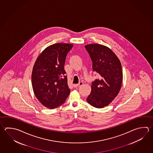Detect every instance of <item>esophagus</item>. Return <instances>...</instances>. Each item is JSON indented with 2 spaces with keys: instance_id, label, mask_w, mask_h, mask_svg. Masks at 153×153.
<instances>
[{
  "instance_id": "esophagus-1",
  "label": "esophagus",
  "mask_w": 153,
  "mask_h": 153,
  "mask_svg": "<svg viewBox=\"0 0 153 153\" xmlns=\"http://www.w3.org/2000/svg\"><path fill=\"white\" fill-rule=\"evenodd\" d=\"M83 84V82H81L79 83V84H74L73 86H74V88H77V87H80L81 85H82Z\"/></svg>"
}]
</instances>
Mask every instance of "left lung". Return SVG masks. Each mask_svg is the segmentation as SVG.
I'll return each mask as SVG.
<instances>
[{"label":"left lung","mask_w":153,"mask_h":153,"mask_svg":"<svg viewBox=\"0 0 153 153\" xmlns=\"http://www.w3.org/2000/svg\"><path fill=\"white\" fill-rule=\"evenodd\" d=\"M92 62V69L100 78L92 82L87 101L92 107L102 108L115 99L121 89L123 74L121 62L108 47L99 44L85 46Z\"/></svg>","instance_id":"obj_1"}]
</instances>
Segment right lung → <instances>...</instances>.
I'll use <instances>...</instances> for the list:
<instances>
[{"label": "right lung", "instance_id": "add662e5", "mask_svg": "<svg viewBox=\"0 0 153 153\" xmlns=\"http://www.w3.org/2000/svg\"><path fill=\"white\" fill-rule=\"evenodd\" d=\"M73 44L56 43L48 46L38 57L32 69V88L44 106L54 109L69 95L64 64Z\"/></svg>", "mask_w": 153, "mask_h": 153}]
</instances>
